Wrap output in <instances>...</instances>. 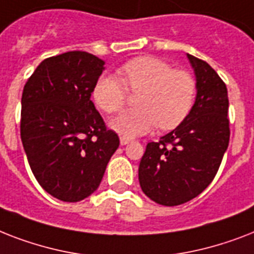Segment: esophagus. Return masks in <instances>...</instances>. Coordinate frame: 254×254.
Returning <instances> with one entry per match:
<instances>
[{
  "mask_svg": "<svg viewBox=\"0 0 254 254\" xmlns=\"http://www.w3.org/2000/svg\"><path fill=\"white\" fill-rule=\"evenodd\" d=\"M130 142V138H127V137H121V138H120V143H121V145H127V143Z\"/></svg>",
  "mask_w": 254,
  "mask_h": 254,
  "instance_id": "obj_1",
  "label": "esophagus"
}]
</instances>
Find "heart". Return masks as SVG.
<instances>
[{
  "label": "heart",
  "mask_w": 254,
  "mask_h": 254,
  "mask_svg": "<svg viewBox=\"0 0 254 254\" xmlns=\"http://www.w3.org/2000/svg\"><path fill=\"white\" fill-rule=\"evenodd\" d=\"M119 77L101 76L93 88L96 105L113 115L124 109L127 91L139 93L135 109L112 120L111 127L124 137L146 134L157 125L169 130L189 116L195 101L196 81L183 69H174L154 57L131 59L119 69Z\"/></svg>",
  "instance_id": "1"
}]
</instances>
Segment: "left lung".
<instances>
[{"label": "left lung", "instance_id": "1", "mask_svg": "<svg viewBox=\"0 0 254 254\" xmlns=\"http://www.w3.org/2000/svg\"><path fill=\"white\" fill-rule=\"evenodd\" d=\"M196 76L189 116L158 142H149L138 169L141 189L158 204H183L204 191L229 143L228 91L207 62L187 54Z\"/></svg>", "mask_w": 254, "mask_h": 254}]
</instances>
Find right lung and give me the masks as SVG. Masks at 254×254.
Listing matches in <instances>:
<instances>
[{"label":"right lung","instance_id":"add662e5","mask_svg":"<svg viewBox=\"0 0 254 254\" xmlns=\"http://www.w3.org/2000/svg\"><path fill=\"white\" fill-rule=\"evenodd\" d=\"M104 61L85 51L47 58L23 88L21 139L42 189L59 200L80 201L100 186L120 145L92 103Z\"/></svg>","mask_w":254,"mask_h":254}]
</instances>
